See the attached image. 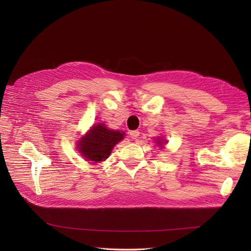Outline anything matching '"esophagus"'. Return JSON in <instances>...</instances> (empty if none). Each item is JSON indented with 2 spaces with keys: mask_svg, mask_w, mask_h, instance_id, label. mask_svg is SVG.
Returning a JSON list of instances; mask_svg holds the SVG:
<instances>
[{
  "mask_svg": "<svg viewBox=\"0 0 251 251\" xmlns=\"http://www.w3.org/2000/svg\"><path fill=\"white\" fill-rule=\"evenodd\" d=\"M139 131H132V132H130V136H131V138L132 139H137L138 137H139Z\"/></svg>",
  "mask_w": 251,
  "mask_h": 251,
  "instance_id": "34e87169",
  "label": "esophagus"
}]
</instances>
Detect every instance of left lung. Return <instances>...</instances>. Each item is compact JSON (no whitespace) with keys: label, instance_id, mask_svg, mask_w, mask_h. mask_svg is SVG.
Masks as SVG:
<instances>
[{"label":"left lung","instance_id":"1","mask_svg":"<svg viewBox=\"0 0 251 251\" xmlns=\"http://www.w3.org/2000/svg\"><path fill=\"white\" fill-rule=\"evenodd\" d=\"M157 139H158V140H157L156 142H158V146H159V147H162L161 144H162V143H164V142H166V141H162L161 139H159V138H157Z\"/></svg>","mask_w":251,"mask_h":251}]
</instances>
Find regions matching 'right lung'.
I'll return each mask as SVG.
<instances>
[{
	"label": "right lung",
	"mask_w": 251,
	"mask_h": 251,
	"mask_svg": "<svg viewBox=\"0 0 251 251\" xmlns=\"http://www.w3.org/2000/svg\"><path fill=\"white\" fill-rule=\"evenodd\" d=\"M125 132L110 130L104 124L94 125L77 141V149L88 161L98 163L107 159L113 148L124 139Z\"/></svg>",
	"instance_id": "right-lung-1"
}]
</instances>
